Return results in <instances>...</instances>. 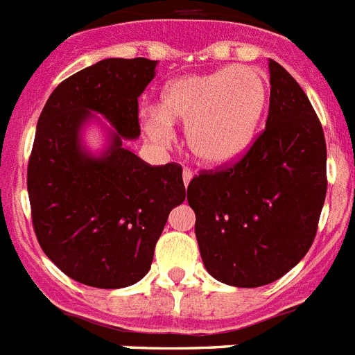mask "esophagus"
Segmentation results:
<instances>
[{"label": "esophagus", "mask_w": 355, "mask_h": 355, "mask_svg": "<svg viewBox=\"0 0 355 355\" xmlns=\"http://www.w3.org/2000/svg\"><path fill=\"white\" fill-rule=\"evenodd\" d=\"M192 178H193V172L190 171V168H184V171H183V183H184V187H188V183L192 181Z\"/></svg>", "instance_id": "obj_1"}]
</instances>
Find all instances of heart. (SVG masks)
I'll return each mask as SVG.
<instances>
[{"label":"heart","mask_w":355,"mask_h":355,"mask_svg":"<svg viewBox=\"0 0 355 355\" xmlns=\"http://www.w3.org/2000/svg\"><path fill=\"white\" fill-rule=\"evenodd\" d=\"M268 94L261 71L247 65L172 78L159 90L156 110L144 114V131L163 144L171 139L172 122H187L192 155L206 165H225L252 146Z\"/></svg>","instance_id":"obj_1"}]
</instances>
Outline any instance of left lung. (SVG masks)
I'll return each mask as SVG.
<instances>
[{
  "label": "left lung",
  "instance_id": "obj_1",
  "mask_svg": "<svg viewBox=\"0 0 355 355\" xmlns=\"http://www.w3.org/2000/svg\"><path fill=\"white\" fill-rule=\"evenodd\" d=\"M268 69L265 131L234 165L202 172L187 190L206 270L236 288L274 283L306 256L327 192L315 110L286 69L274 60Z\"/></svg>",
  "mask_w": 355,
  "mask_h": 355
}]
</instances>
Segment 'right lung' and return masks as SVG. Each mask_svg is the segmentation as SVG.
Here are the masks:
<instances>
[{"instance_id": "right-lung-1", "label": "right lung", "mask_w": 355, "mask_h": 355, "mask_svg": "<svg viewBox=\"0 0 355 355\" xmlns=\"http://www.w3.org/2000/svg\"><path fill=\"white\" fill-rule=\"evenodd\" d=\"M156 65L147 58L97 62L62 81L37 122L28 163L33 229L46 256L87 286L139 283L168 213L187 197L178 163L150 167L124 144L139 139V97ZM97 113L110 128L107 147L94 155L83 130L101 121Z\"/></svg>"}]
</instances>
